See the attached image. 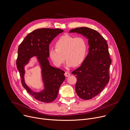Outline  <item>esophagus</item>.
Listing matches in <instances>:
<instances>
[{
    "label": "esophagus",
    "mask_w": 130,
    "mask_h": 130,
    "mask_svg": "<svg viewBox=\"0 0 130 130\" xmlns=\"http://www.w3.org/2000/svg\"><path fill=\"white\" fill-rule=\"evenodd\" d=\"M64 75H65L66 77H68V76H69L70 75V73H69V72L66 71V72H65V73H64Z\"/></svg>",
    "instance_id": "1"
}]
</instances>
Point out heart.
Here are the masks:
<instances>
[{
  "mask_svg": "<svg viewBox=\"0 0 130 130\" xmlns=\"http://www.w3.org/2000/svg\"><path fill=\"white\" fill-rule=\"evenodd\" d=\"M55 49L50 50L49 55L53 63L58 67L61 66L65 59L67 67L80 65L87 51V42L83 38H75L68 34L61 36L55 42Z\"/></svg>",
  "mask_w": 130,
  "mask_h": 130,
  "instance_id": "obj_1",
  "label": "heart"
}]
</instances>
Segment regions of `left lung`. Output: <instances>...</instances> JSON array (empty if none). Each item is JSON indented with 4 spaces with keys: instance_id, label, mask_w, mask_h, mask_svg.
<instances>
[{
    "instance_id": "obj_1",
    "label": "left lung",
    "mask_w": 130,
    "mask_h": 130,
    "mask_svg": "<svg viewBox=\"0 0 130 130\" xmlns=\"http://www.w3.org/2000/svg\"><path fill=\"white\" fill-rule=\"evenodd\" d=\"M69 33L82 34L88 39L89 53L80 67L72 72L76 75L75 91L80 98L89 100L98 95L109 82L112 60L106 40L95 30L81 27Z\"/></svg>"
}]
</instances>
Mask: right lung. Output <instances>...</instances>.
Returning a JSON list of instances; mask_svg holds the SVG:
<instances>
[{
  "label": "right lung",
  "mask_w": 130,
  "mask_h": 130,
  "mask_svg": "<svg viewBox=\"0 0 130 130\" xmlns=\"http://www.w3.org/2000/svg\"><path fill=\"white\" fill-rule=\"evenodd\" d=\"M63 32L59 29L42 28L35 30L26 36L18 47L16 65L22 85L30 95L41 102L49 103L53 101L57 98L60 87L65 79V72L59 68L51 66L47 59L49 57L50 43ZM33 57H37L41 69L44 88L39 92L32 90L26 84L24 80L25 66Z\"/></svg>",
  "instance_id": "right-lung-1"
}]
</instances>
